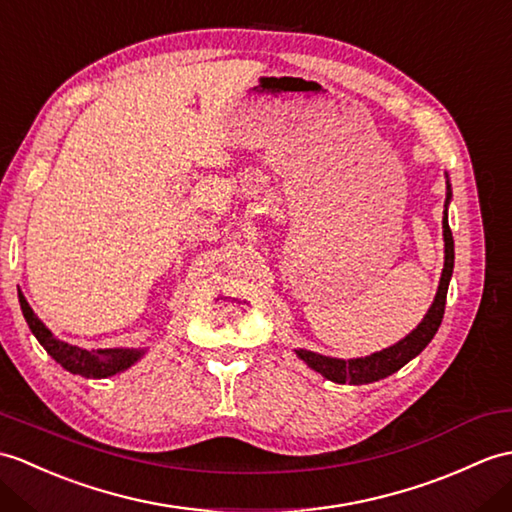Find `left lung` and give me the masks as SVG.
Returning <instances> with one entry per match:
<instances>
[{"instance_id": "1", "label": "left lung", "mask_w": 512, "mask_h": 512, "mask_svg": "<svg viewBox=\"0 0 512 512\" xmlns=\"http://www.w3.org/2000/svg\"><path fill=\"white\" fill-rule=\"evenodd\" d=\"M447 176V174H445ZM451 202V183L447 176V198H445V209H443V240H445V264L441 272V281H438V290L430 310L423 316L417 329H412L406 338L392 344L388 349H382L377 353L366 355V358H353V360H340V358H329V355H320L316 351L307 349H294V353L312 368V371L320 373L329 382L336 384H371L379 382L392 373H397L401 366H406L412 358L432 342L434 334L441 327V320L445 314V299H447V288L451 281V272H454V237H451L449 220H447V209Z\"/></svg>"}]
</instances>
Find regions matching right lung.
Listing matches in <instances>:
<instances>
[{
	"label": "right lung",
	"instance_id": "1",
	"mask_svg": "<svg viewBox=\"0 0 512 512\" xmlns=\"http://www.w3.org/2000/svg\"><path fill=\"white\" fill-rule=\"evenodd\" d=\"M19 303H21L23 318H26L34 338H37L41 342V347L69 373L82 375L87 379H104L117 373H124L126 368L137 364L146 355V349H128V347L87 351L82 347H76V344L58 340L52 331L43 325V320L34 314V310L26 301V296L21 294V290H19Z\"/></svg>",
	"mask_w": 512,
	"mask_h": 512
}]
</instances>
